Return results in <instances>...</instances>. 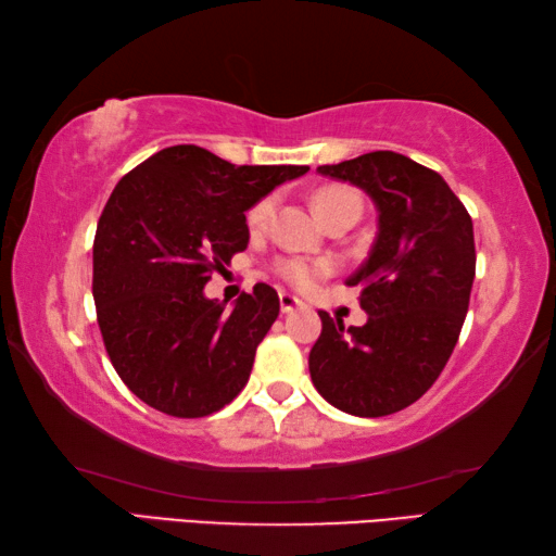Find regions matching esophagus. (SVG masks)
I'll list each match as a JSON object with an SVG mask.
<instances>
[{
	"label": "esophagus",
	"instance_id": "obj_1",
	"mask_svg": "<svg viewBox=\"0 0 556 556\" xmlns=\"http://www.w3.org/2000/svg\"><path fill=\"white\" fill-rule=\"evenodd\" d=\"M279 306H281V314H291L296 312L301 306V299H296L294 294H287V291H281L279 294Z\"/></svg>",
	"mask_w": 556,
	"mask_h": 556
}]
</instances>
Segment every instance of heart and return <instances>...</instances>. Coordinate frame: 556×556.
<instances>
[{
	"mask_svg": "<svg viewBox=\"0 0 556 556\" xmlns=\"http://www.w3.org/2000/svg\"><path fill=\"white\" fill-rule=\"evenodd\" d=\"M314 205H316V213L321 215V220H326L328 215H333L338 211H348V208L361 213V199H357L353 191H348V188H321V191L314 195ZM271 213H275V199H271V195H267V199H262L252 205V208L248 211L250 232L265 230L269 218H271ZM275 269H277V275L287 281V285L306 289V287H312L318 277L328 275V271H331V265H328V262L285 257L277 262Z\"/></svg>",
	"mask_w": 556,
	"mask_h": 556,
	"instance_id": "b5f03b06",
	"label": "heart"
}]
</instances>
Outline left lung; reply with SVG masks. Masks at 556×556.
<instances>
[{
	"mask_svg": "<svg viewBox=\"0 0 556 556\" xmlns=\"http://www.w3.org/2000/svg\"><path fill=\"white\" fill-rule=\"evenodd\" d=\"M318 174L370 195L378 238L348 279L368 321L345 328L318 312L308 372L333 407L384 417L417 402L454 353L476 277L473 223L444 178L404 154L370 152Z\"/></svg>",
	"mask_w": 556,
	"mask_h": 556,
	"instance_id": "8db88e82",
	"label": "left lung"
}]
</instances>
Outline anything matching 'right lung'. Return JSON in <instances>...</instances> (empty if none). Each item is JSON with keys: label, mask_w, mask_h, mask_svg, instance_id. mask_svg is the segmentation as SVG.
I'll use <instances>...</instances> for the list:
<instances>
[{"label": "right lung", "mask_w": 556, "mask_h": 556, "mask_svg": "<svg viewBox=\"0 0 556 556\" xmlns=\"http://www.w3.org/2000/svg\"><path fill=\"white\" fill-rule=\"evenodd\" d=\"M306 172L176 144L119 178L92 242V296L112 365L149 407L208 417L248 384L277 291L260 281L228 312L203 287L248 248L244 211Z\"/></svg>", "instance_id": "obj_1"}]
</instances>
